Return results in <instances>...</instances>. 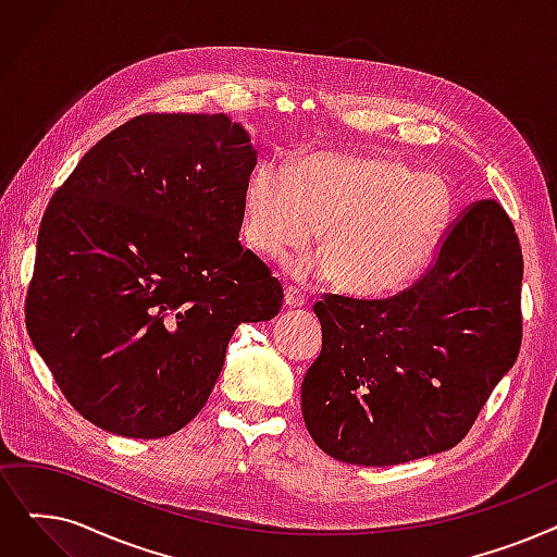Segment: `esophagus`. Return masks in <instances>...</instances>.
Instances as JSON below:
<instances>
[{"instance_id":"34e87169","label":"esophagus","mask_w":557,"mask_h":557,"mask_svg":"<svg viewBox=\"0 0 557 557\" xmlns=\"http://www.w3.org/2000/svg\"><path fill=\"white\" fill-rule=\"evenodd\" d=\"M284 302L288 307H302L307 302V298H305V294L300 292L298 286H286L284 288Z\"/></svg>"}]
</instances>
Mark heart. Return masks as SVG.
<instances>
[{"label": "heart", "mask_w": 557, "mask_h": 557, "mask_svg": "<svg viewBox=\"0 0 557 557\" xmlns=\"http://www.w3.org/2000/svg\"><path fill=\"white\" fill-rule=\"evenodd\" d=\"M450 193L434 175L389 157L313 152L292 171L259 163L244 190L248 246L280 259L321 234L323 255L294 261L300 277L336 275L359 296H384L412 282L448 223Z\"/></svg>", "instance_id": "obj_1"}]
</instances>
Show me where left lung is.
Returning <instances> with one entry per match:
<instances>
[{"mask_svg":"<svg viewBox=\"0 0 557 557\" xmlns=\"http://www.w3.org/2000/svg\"><path fill=\"white\" fill-rule=\"evenodd\" d=\"M523 257L496 200L467 207L430 269L392 298L323 294V350L302 380L317 446L392 467L467 437L521 348Z\"/></svg>","mask_w":557,"mask_h":557,"instance_id":"1","label":"left lung"}]
</instances>
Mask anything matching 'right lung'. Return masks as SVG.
I'll list each match as a JSON object with an SVG mask.
<instances>
[{
	"mask_svg": "<svg viewBox=\"0 0 557 557\" xmlns=\"http://www.w3.org/2000/svg\"><path fill=\"white\" fill-rule=\"evenodd\" d=\"M255 165L250 136L223 113H143L57 188L24 311L92 425L132 440L182 430L236 325L277 317L282 284L238 240Z\"/></svg>",
	"mask_w": 557,
	"mask_h": 557,
	"instance_id": "1",
	"label": "right lung"
}]
</instances>
